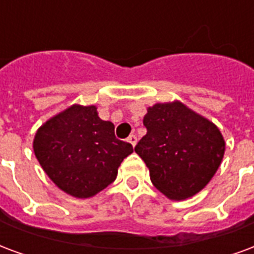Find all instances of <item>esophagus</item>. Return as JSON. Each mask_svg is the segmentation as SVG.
<instances>
[{
    "label": "esophagus",
    "instance_id": "34e87169",
    "mask_svg": "<svg viewBox=\"0 0 254 254\" xmlns=\"http://www.w3.org/2000/svg\"><path fill=\"white\" fill-rule=\"evenodd\" d=\"M127 142L132 144V146H134L137 144V137L134 134H130V136L127 137Z\"/></svg>",
    "mask_w": 254,
    "mask_h": 254
}]
</instances>
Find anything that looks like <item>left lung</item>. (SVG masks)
Wrapping results in <instances>:
<instances>
[{"label": "left lung", "instance_id": "8db88e82", "mask_svg": "<svg viewBox=\"0 0 254 254\" xmlns=\"http://www.w3.org/2000/svg\"><path fill=\"white\" fill-rule=\"evenodd\" d=\"M146 134L134 151L151 182L171 200H185L208 185L225 155L218 127L180 101L155 103L144 116Z\"/></svg>", "mask_w": 254, "mask_h": 254}]
</instances>
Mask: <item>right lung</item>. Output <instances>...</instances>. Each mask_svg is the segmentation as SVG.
<instances>
[{
    "label": "right lung",
    "instance_id": "1",
    "mask_svg": "<svg viewBox=\"0 0 254 254\" xmlns=\"http://www.w3.org/2000/svg\"><path fill=\"white\" fill-rule=\"evenodd\" d=\"M33 152L58 189L86 199L116 180L133 146L116 138L113 122L101 120L97 106L74 103L37 129Z\"/></svg>",
    "mask_w": 254,
    "mask_h": 254
}]
</instances>
